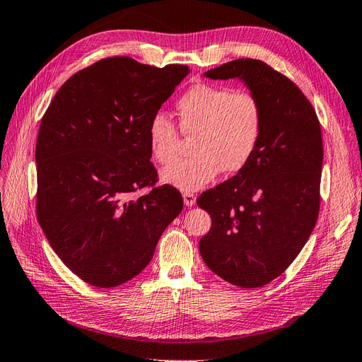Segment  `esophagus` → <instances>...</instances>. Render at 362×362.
<instances>
[{
	"mask_svg": "<svg viewBox=\"0 0 362 362\" xmlns=\"http://www.w3.org/2000/svg\"><path fill=\"white\" fill-rule=\"evenodd\" d=\"M182 199L187 207H192V205H194V202H197V197H194V193H192V192H184Z\"/></svg>",
	"mask_w": 362,
	"mask_h": 362,
	"instance_id": "1",
	"label": "esophagus"
}]
</instances>
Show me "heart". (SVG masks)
Returning a JSON list of instances; mask_svg holds the SVG:
<instances>
[{"label": "heart", "mask_w": 362, "mask_h": 362, "mask_svg": "<svg viewBox=\"0 0 362 362\" xmlns=\"http://www.w3.org/2000/svg\"><path fill=\"white\" fill-rule=\"evenodd\" d=\"M180 129L193 135L190 158L175 161L161 170V181L184 192H194L211 182L219 172L242 170L256 152L265 112L256 94L230 86L198 83L177 103ZM152 158L168 164L180 152V132L163 112L148 126Z\"/></svg>", "instance_id": "1"}]
</instances>
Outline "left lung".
<instances>
[{"label": "left lung", "mask_w": 362, "mask_h": 362, "mask_svg": "<svg viewBox=\"0 0 362 362\" xmlns=\"http://www.w3.org/2000/svg\"><path fill=\"white\" fill-rule=\"evenodd\" d=\"M204 76L239 79L265 112L248 164L198 198L211 218L210 231L199 240L205 265L231 285L260 288L294 262L317 223L320 122L300 88L262 61L236 59Z\"/></svg>", "instance_id": "obj_1"}]
</instances>
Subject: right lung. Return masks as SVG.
<instances>
[{
  "label": "right lung",
  "instance_id": "right-lung-1",
  "mask_svg": "<svg viewBox=\"0 0 362 362\" xmlns=\"http://www.w3.org/2000/svg\"><path fill=\"white\" fill-rule=\"evenodd\" d=\"M189 73L187 65L106 57L71 76L42 117L35 155L39 226L65 265L93 286L139 276L182 210L172 185L139 199L131 193L157 182L148 126Z\"/></svg>",
  "mask_w": 362,
  "mask_h": 362
}]
</instances>
